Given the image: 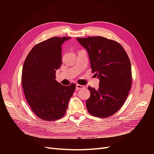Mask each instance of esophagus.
<instances>
[{
  "label": "esophagus",
  "instance_id": "1",
  "mask_svg": "<svg viewBox=\"0 0 154 154\" xmlns=\"http://www.w3.org/2000/svg\"><path fill=\"white\" fill-rule=\"evenodd\" d=\"M85 87L84 85H80V84H77L76 85V90L78 91V90H80L81 89V88H84Z\"/></svg>",
  "mask_w": 154,
  "mask_h": 154
}]
</instances>
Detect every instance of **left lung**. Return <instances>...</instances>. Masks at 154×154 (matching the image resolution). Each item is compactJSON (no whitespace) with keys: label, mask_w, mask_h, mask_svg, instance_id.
<instances>
[{"label":"left lung","mask_w":154,"mask_h":154,"mask_svg":"<svg viewBox=\"0 0 154 154\" xmlns=\"http://www.w3.org/2000/svg\"><path fill=\"white\" fill-rule=\"evenodd\" d=\"M85 48L93 72L100 79L99 89L91 86L87 109L93 116L106 118L122 107L132 85L131 63L123 47L100 36L77 38Z\"/></svg>","instance_id":"1"}]
</instances>
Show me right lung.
I'll return each instance as SVG.
<instances>
[{"instance_id":"obj_1","label":"right lung","mask_w":154,"mask_h":154,"mask_svg":"<svg viewBox=\"0 0 154 154\" xmlns=\"http://www.w3.org/2000/svg\"><path fill=\"white\" fill-rule=\"evenodd\" d=\"M70 37H54L36 44L24 61L22 84L27 103L34 114L54 121L66 114L76 85H62L55 80L62 63L61 45Z\"/></svg>"}]
</instances>
